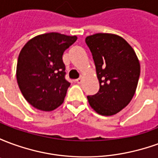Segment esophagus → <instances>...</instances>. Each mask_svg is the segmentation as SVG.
I'll use <instances>...</instances> for the list:
<instances>
[{"label": "esophagus", "mask_w": 158, "mask_h": 158, "mask_svg": "<svg viewBox=\"0 0 158 158\" xmlns=\"http://www.w3.org/2000/svg\"><path fill=\"white\" fill-rule=\"evenodd\" d=\"M75 82L77 83V84H81V83H82V79H81V78H79V79H76Z\"/></svg>", "instance_id": "obj_1"}]
</instances>
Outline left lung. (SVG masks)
<instances>
[{"label":"left lung","mask_w":158,"mask_h":158,"mask_svg":"<svg viewBox=\"0 0 158 158\" xmlns=\"http://www.w3.org/2000/svg\"><path fill=\"white\" fill-rule=\"evenodd\" d=\"M99 80L96 95L87 96L89 106L102 116H112L128 106L135 93L140 65L135 52L121 36L98 33L87 36Z\"/></svg>","instance_id":"8db88e82"}]
</instances>
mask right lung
<instances>
[{
  "label": "right lung",
  "instance_id": "right-lung-1",
  "mask_svg": "<svg viewBox=\"0 0 158 158\" xmlns=\"http://www.w3.org/2000/svg\"><path fill=\"white\" fill-rule=\"evenodd\" d=\"M77 36L52 32L34 37L19 53L16 76L26 101L35 108L51 112L64 102L70 83L64 78L63 52Z\"/></svg>",
  "mask_w": 158,
  "mask_h": 158
}]
</instances>
